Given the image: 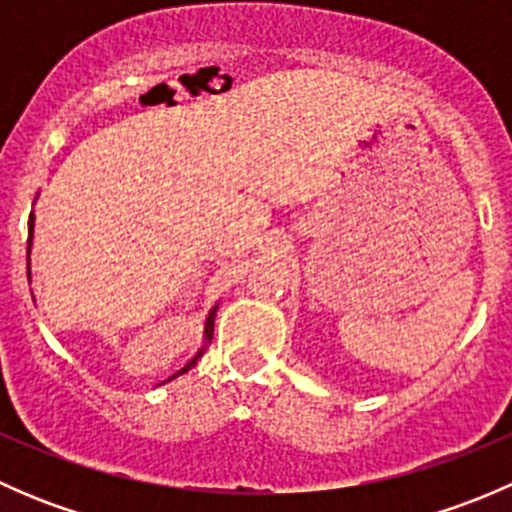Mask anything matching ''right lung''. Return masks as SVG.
Masks as SVG:
<instances>
[{
  "mask_svg": "<svg viewBox=\"0 0 512 512\" xmlns=\"http://www.w3.org/2000/svg\"><path fill=\"white\" fill-rule=\"evenodd\" d=\"M32 232H34V213L32 215H29V242H32ZM215 312H218V307H213V312H210L208 314V319H205V344H203V347H200V352L198 354H195L193 356V359H190L188 361V364H185L183 366V369H180L178 371V374H173V376H170V379H175V376H180V374H185V371H188V369H193V366L195 364H198V359H200V356H203L205 354V349H208V342H210V339H213V327H215ZM168 379V381H170Z\"/></svg>",
  "mask_w": 512,
  "mask_h": 512,
  "instance_id": "right-lung-1",
  "label": "right lung"
}]
</instances>
